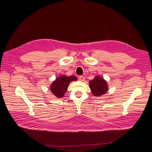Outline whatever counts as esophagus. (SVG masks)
Masks as SVG:
<instances>
[{"label": "esophagus", "mask_w": 152, "mask_h": 152, "mask_svg": "<svg viewBox=\"0 0 152 152\" xmlns=\"http://www.w3.org/2000/svg\"><path fill=\"white\" fill-rule=\"evenodd\" d=\"M79 80L81 81H83L85 80V77L83 76H79Z\"/></svg>", "instance_id": "obj_1"}]
</instances>
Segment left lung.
Listing matches in <instances>:
<instances>
[{"mask_svg": "<svg viewBox=\"0 0 152 152\" xmlns=\"http://www.w3.org/2000/svg\"><path fill=\"white\" fill-rule=\"evenodd\" d=\"M89 85L92 94L94 96H100L105 94L108 89L106 81L99 76H96L90 80Z\"/></svg>", "mask_w": 152, "mask_h": 152, "instance_id": "8db88e82", "label": "left lung"}]
</instances>
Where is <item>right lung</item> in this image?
I'll return each instance as SVG.
<instances>
[{
    "instance_id": "add662e5",
    "label": "right lung",
    "mask_w": 152,
    "mask_h": 152,
    "mask_svg": "<svg viewBox=\"0 0 152 152\" xmlns=\"http://www.w3.org/2000/svg\"><path fill=\"white\" fill-rule=\"evenodd\" d=\"M76 80L77 77L75 76H60L51 84L50 91L57 97L61 98L67 91L69 83L72 81Z\"/></svg>"
}]
</instances>
